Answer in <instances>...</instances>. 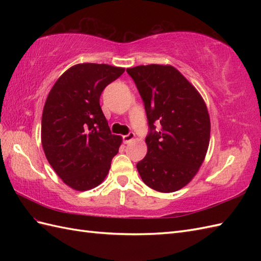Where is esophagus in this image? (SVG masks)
I'll use <instances>...</instances> for the list:
<instances>
[{
	"mask_svg": "<svg viewBox=\"0 0 261 261\" xmlns=\"http://www.w3.org/2000/svg\"><path fill=\"white\" fill-rule=\"evenodd\" d=\"M135 138H136V135L134 134V132H129V134H127V135L123 136V142L124 143H129V142H131L132 140H134Z\"/></svg>",
	"mask_w": 261,
	"mask_h": 261,
	"instance_id": "obj_1",
	"label": "esophagus"
}]
</instances>
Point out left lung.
<instances>
[{"instance_id":"1","label":"left lung","mask_w":261,"mask_h":261,"mask_svg":"<svg viewBox=\"0 0 261 261\" xmlns=\"http://www.w3.org/2000/svg\"><path fill=\"white\" fill-rule=\"evenodd\" d=\"M145 104L147 154L137 164L147 186L180 190L196 175L210 143L211 122L201 94L170 65L127 68Z\"/></svg>"}]
</instances>
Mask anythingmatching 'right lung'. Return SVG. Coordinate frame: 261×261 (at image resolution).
<instances>
[{
	"instance_id": "1",
	"label": "right lung",
	"mask_w": 261,
	"mask_h": 261,
	"mask_svg": "<svg viewBox=\"0 0 261 261\" xmlns=\"http://www.w3.org/2000/svg\"><path fill=\"white\" fill-rule=\"evenodd\" d=\"M124 68L77 64L55 83L43 107L41 143L47 160L66 185L88 191L107 177L122 138L111 134L99 96Z\"/></svg>"
}]
</instances>
